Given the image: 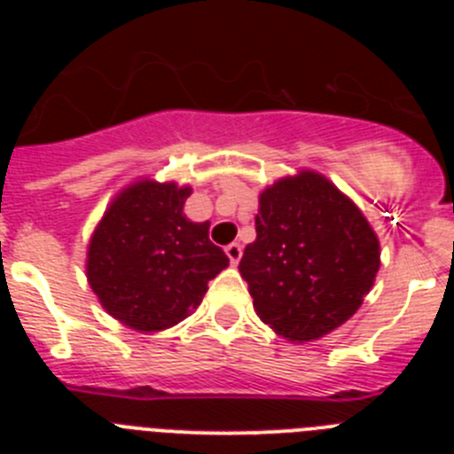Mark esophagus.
Returning <instances> with one entry per match:
<instances>
[{
    "instance_id": "obj_1",
    "label": "esophagus",
    "mask_w": 454,
    "mask_h": 454,
    "mask_svg": "<svg viewBox=\"0 0 454 454\" xmlns=\"http://www.w3.org/2000/svg\"><path fill=\"white\" fill-rule=\"evenodd\" d=\"M224 252H227V256H230V263H239L240 256H243V247L239 246V243H230V246L224 247Z\"/></svg>"
}]
</instances>
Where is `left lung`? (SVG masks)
<instances>
[{
	"mask_svg": "<svg viewBox=\"0 0 454 454\" xmlns=\"http://www.w3.org/2000/svg\"><path fill=\"white\" fill-rule=\"evenodd\" d=\"M239 270L259 318L302 343L330 334L359 309L380 270V243L334 184L304 170L259 195L256 240Z\"/></svg>",
	"mask_w": 454,
	"mask_h": 454,
	"instance_id": "obj_1",
	"label": "left lung"
}]
</instances>
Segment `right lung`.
I'll return each instance as SVG.
<instances>
[{"mask_svg":"<svg viewBox=\"0 0 454 454\" xmlns=\"http://www.w3.org/2000/svg\"><path fill=\"white\" fill-rule=\"evenodd\" d=\"M191 188L138 182L104 214L88 247V282L102 307L140 332L182 323L208 279L230 259L208 240V223L182 214Z\"/></svg>","mask_w":454,"mask_h":454,"instance_id":"obj_1","label":"right lung"}]
</instances>
